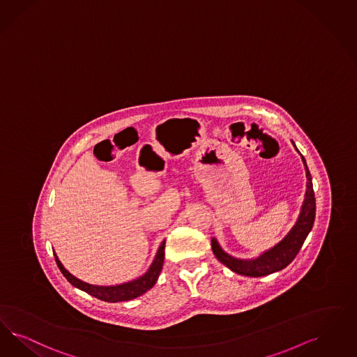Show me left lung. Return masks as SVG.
Masks as SVG:
<instances>
[{
    "label": "left lung",
    "mask_w": 357,
    "mask_h": 357,
    "mask_svg": "<svg viewBox=\"0 0 357 357\" xmlns=\"http://www.w3.org/2000/svg\"><path fill=\"white\" fill-rule=\"evenodd\" d=\"M302 160L306 167V176H307V191L303 206L301 209V215L296 220V224L289 234L283 238L281 243H278L271 250L261 255L256 259H234L232 256H228L215 238H212V252L216 256V259L222 262L225 266H228L231 271L246 275V277H264L269 275L271 273L284 269L298 255L301 248L303 245L307 234H310L314 220H315V195L312 188V179L311 174L308 172L306 160L302 155Z\"/></svg>",
    "instance_id": "obj_1"
}]
</instances>
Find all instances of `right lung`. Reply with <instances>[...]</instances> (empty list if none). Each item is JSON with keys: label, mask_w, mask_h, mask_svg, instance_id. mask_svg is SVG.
<instances>
[{"label": "right lung", "mask_w": 357, "mask_h": 357, "mask_svg": "<svg viewBox=\"0 0 357 357\" xmlns=\"http://www.w3.org/2000/svg\"><path fill=\"white\" fill-rule=\"evenodd\" d=\"M165 243L166 241H162L160 249L157 252V256H155V259L153 261L150 269L146 271V274H144L142 277H139L138 280L132 281V282L123 283V284H119V286H108V287L93 286V284L82 282L80 280L75 278L73 274H70L68 271L63 268V265L61 264V261L58 259L56 255H54V256H55L56 265L62 271L63 275L67 278L68 282L74 284L75 287L86 291L88 294L98 298L100 301L116 303V302H123V301L135 299L137 296L146 293L148 290H150L154 286V283L157 282V280H158V275H160V271H162V266H163Z\"/></svg>", "instance_id": "right-lung-1"}]
</instances>
